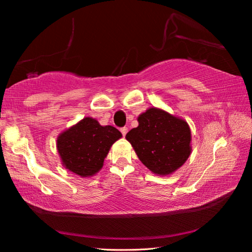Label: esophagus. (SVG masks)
<instances>
[{
  "mask_svg": "<svg viewBox=\"0 0 252 252\" xmlns=\"http://www.w3.org/2000/svg\"><path fill=\"white\" fill-rule=\"evenodd\" d=\"M120 131H121L122 135H123V136H126V134L127 133V127H126V126H123V127H121Z\"/></svg>",
  "mask_w": 252,
  "mask_h": 252,
  "instance_id": "obj_1",
  "label": "esophagus"
}]
</instances>
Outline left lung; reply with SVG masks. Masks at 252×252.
<instances>
[{
    "label": "left lung",
    "mask_w": 252,
    "mask_h": 252,
    "mask_svg": "<svg viewBox=\"0 0 252 252\" xmlns=\"http://www.w3.org/2000/svg\"><path fill=\"white\" fill-rule=\"evenodd\" d=\"M139 126L126 139L146 167L158 176H168L188 160L191 131L182 119L167 111L150 108L138 117Z\"/></svg>",
    "instance_id": "obj_1"
}]
</instances>
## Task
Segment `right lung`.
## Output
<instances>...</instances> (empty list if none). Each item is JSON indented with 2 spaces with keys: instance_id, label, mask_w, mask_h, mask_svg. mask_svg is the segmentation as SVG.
<instances>
[{
  "instance_id": "obj_1",
  "label": "right lung",
  "mask_w": 252,
  "mask_h": 252,
  "mask_svg": "<svg viewBox=\"0 0 252 252\" xmlns=\"http://www.w3.org/2000/svg\"><path fill=\"white\" fill-rule=\"evenodd\" d=\"M121 136L114 126L87 117L58 136L57 148L65 169L88 178L100 171L110 148Z\"/></svg>"
}]
</instances>
